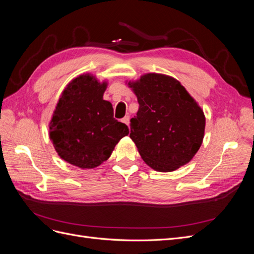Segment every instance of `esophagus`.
Segmentation results:
<instances>
[{
    "mask_svg": "<svg viewBox=\"0 0 254 254\" xmlns=\"http://www.w3.org/2000/svg\"><path fill=\"white\" fill-rule=\"evenodd\" d=\"M129 121H130V118L128 117V115H126V117L123 119V122H124L127 126H129Z\"/></svg>",
    "mask_w": 254,
    "mask_h": 254,
    "instance_id": "esophagus-1",
    "label": "esophagus"
}]
</instances>
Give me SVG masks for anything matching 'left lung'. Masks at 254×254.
I'll return each instance as SVG.
<instances>
[{
	"label": "left lung",
	"instance_id": "left-lung-1",
	"mask_svg": "<svg viewBox=\"0 0 254 254\" xmlns=\"http://www.w3.org/2000/svg\"><path fill=\"white\" fill-rule=\"evenodd\" d=\"M129 86L139 103L129 136L146 164L158 172H173L190 162L204 135L200 107L170 76L146 74Z\"/></svg>",
	"mask_w": 254,
	"mask_h": 254
}]
</instances>
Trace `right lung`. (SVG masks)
I'll list each match as a JSON object with an SVG mask.
<instances>
[{
    "label": "right lung",
    "mask_w": 254,
    "mask_h": 254,
    "mask_svg": "<svg viewBox=\"0 0 254 254\" xmlns=\"http://www.w3.org/2000/svg\"><path fill=\"white\" fill-rule=\"evenodd\" d=\"M106 82L91 75L75 78L61 94L50 126L58 155L80 168H94L108 159L128 126L113 118L112 105L104 101Z\"/></svg>",
    "instance_id": "obj_1"
}]
</instances>
